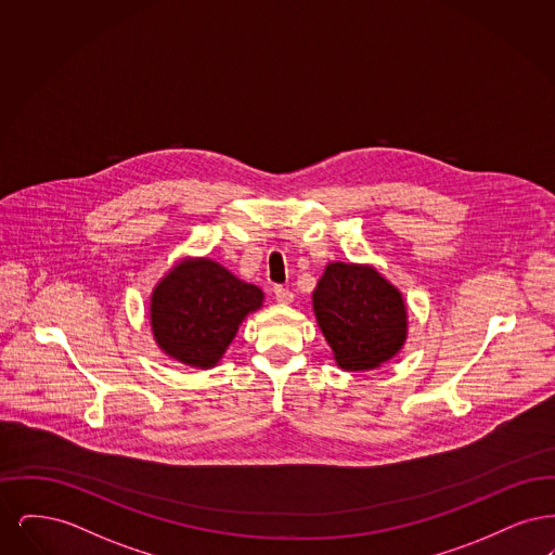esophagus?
Returning <instances> with one entry per match:
<instances>
[{
	"label": "esophagus",
	"instance_id": "esophagus-1",
	"mask_svg": "<svg viewBox=\"0 0 555 555\" xmlns=\"http://www.w3.org/2000/svg\"><path fill=\"white\" fill-rule=\"evenodd\" d=\"M274 299L281 301V304H291L293 301V293L287 287H283V285H276L274 287Z\"/></svg>",
	"mask_w": 555,
	"mask_h": 555
}]
</instances>
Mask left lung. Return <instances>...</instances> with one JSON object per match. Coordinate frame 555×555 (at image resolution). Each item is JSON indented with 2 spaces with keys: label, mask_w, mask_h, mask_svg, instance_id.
Instances as JSON below:
<instances>
[{
  "label": "left lung",
  "mask_w": 555,
  "mask_h": 555,
  "mask_svg": "<svg viewBox=\"0 0 555 555\" xmlns=\"http://www.w3.org/2000/svg\"><path fill=\"white\" fill-rule=\"evenodd\" d=\"M312 299L320 331L341 369H376L405 341L401 293L369 266H326Z\"/></svg>",
  "instance_id": "obj_1"
}]
</instances>
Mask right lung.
I'll return each mask as SVG.
<instances>
[{
    "instance_id": "obj_1",
    "label": "right lung",
    "mask_w": 555,
    "mask_h": 555,
    "mask_svg": "<svg viewBox=\"0 0 555 555\" xmlns=\"http://www.w3.org/2000/svg\"><path fill=\"white\" fill-rule=\"evenodd\" d=\"M262 291L211 260L175 266L152 295V328L175 360L211 369L237 335L241 320L262 306Z\"/></svg>"
}]
</instances>
